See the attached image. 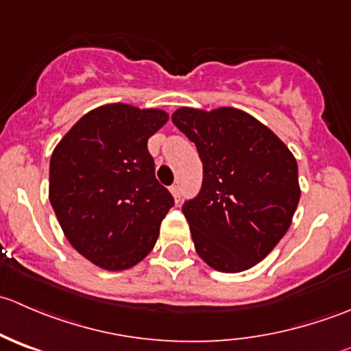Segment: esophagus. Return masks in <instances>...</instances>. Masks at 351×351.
Returning a JSON list of instances; mask_svg holds the SVG:
<instances>
[{"label": "esophagus", "instance_id": "1", "mask_svg": "<svg viewBox=\"0 0 351 351\" xmlns=\"http://www.w3.org/2000/svg\"><path fill=\"white\" fill-rule=\"evenodd\" d=\"M169 192H171L173 198H175V202H176V204H178L180 198H182V190H180V186L178 185H173L171 189H169Z\"/></svg>", "mask_w": 351, "mask_h": 351}]
</instances>
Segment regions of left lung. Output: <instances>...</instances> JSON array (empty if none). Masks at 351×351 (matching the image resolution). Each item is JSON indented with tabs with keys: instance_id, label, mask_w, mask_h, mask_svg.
Segmentation results:
<instances>
[{
	"instance_id": "8db88e82",
	"label": "left lung",
	"mask_w": 351,
	"mask_h": 351,
	"mask_svg": "<svg viewBox=\"0 0 351 351\" xmlns=\"http://www.w3.org/2000/svg\"><path fill=\"white\" fill-rule=\"evenodd\" d=\"M171 119L204 165L200 193L183 205L198 256L222 274L250 270L292 224L300 198L295 158L239 108L182 107Z\"/></svg>"
}]
</instances>
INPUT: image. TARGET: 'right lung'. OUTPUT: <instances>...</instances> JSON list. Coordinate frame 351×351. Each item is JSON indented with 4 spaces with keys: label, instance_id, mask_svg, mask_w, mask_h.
Returning <instances> with one entry per match:
<instances>
[{
    "label": "right lung",
    "instance_id": "obj_1",
    "mask_svg": "<svg viewBox=\"0 0 351 351\" xmlns=\"http://www.w3.org/2000/svg\"><path fill=\"white\" fill-rule=\"evenodd\" d=\"M169 115L107 104L84 113L49 166V200L71 246L108 271L136 267L154 247L173 197L154 176L147 139Z\"/></svg>",
    "mask_w": 351,
    "mask_h": 351
}]
</instances>
